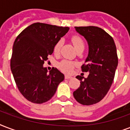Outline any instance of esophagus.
I'll use <instances>...</instances> for the list:
<instances>
[{
  "mask_svg": "<svg viewBox=\"0 0 130 130\" xmlns=\"http://www.w3.org/2000/svg\"><path fill=\"white\" fill-rule=\"evenodd\" d=\"M65 79H67V80H69V79H71V78H72V76H65Z\"/></svg>",
  "mask_w": 130,
  "mask_h": 130,
  "instance_id": "obj_1",
  "label": "esophagus"
}]
</instances>
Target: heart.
Listing matches in <instances>:
<instances>
[{"label": "heart", "instance_id": "1", "mask_svg": "<svg viewBox=\"0 0 130 130\" xmlns=\"http://www.w3.org/2000/svg\"><path fill=\"white\" fill-rule=\"evenodd\" d=\"M72 42L74 44V47L76 49V50L79 49V48H81V47H85V43L83 41V39L80 37L79 36L75 35V36L72 37ZM62 43H63L62 41L60 40V41H58L55 44L54 48V52L55 54H58V52H60ZM74 65H75V63H74L72 61L64 60V61H63L62 62L60 63V64H59V67H60V69L63 72L69 74V73H71L72 72Z\"/></svg>", "mask_w": 130, "mask_h": 130}]
</instances>
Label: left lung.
<instances>
[{
	"label": "left lung",
	"mask_w": 130,
	"mask_h": 130,
	"mask_svg": "<svg viewBox=\"0 0 130 130\" xmlns=\"http://www.w3.org/2000/svg\"><path fill=\"white\" fill-rule=\"evenodd\" d=\"M75 29L89 45V54L82 71L89 74L87 78L76 76L80 85L73 95L78 102L89 106L100 102L113 83L118 65L117 48L112 37L101 28L76 26Z\"/></svg>",
	"instance_id": "8db88e82"
}]
</instances>
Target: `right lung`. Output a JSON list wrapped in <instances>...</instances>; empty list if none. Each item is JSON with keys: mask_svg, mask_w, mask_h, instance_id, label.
I'll return each mask as SVG.
<instances>
[{"mask_svg": "<svg viewBox=\"0 0 130 130\" xmlns=\"http://www.w3.org/2000/svg\"><path fill=\"white\" fill-rule=\"evenodd\" d=\"M62 27L37 22L28 26L17 37L13 46L11 70L19 91L35 104L50 100L65 76L52 67H43L54 45L69 30Z\"/></svg>", "mask_w": 130, "mask_h": 130, "instance_id": "right-lung-1", "label": "right lung"}]
</instances>
